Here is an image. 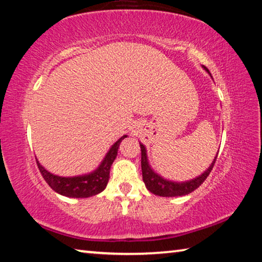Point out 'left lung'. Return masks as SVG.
I'll list each match as a JSON object with an SVG mask.
<instances>
[{
  "instance_id": "obj_1",
  "label": "left lung",
  "mask_w": 262,
  "mask_h": 262,
  "mask_svg": "<svg viewBox=\"0 0 262 262\" xmlns=\"http://www.w3.org/2000/svg\"><path fill=\"white\" fill-rule=\"evenodd\" d=\"M205 68L208 73V70L206 67ZM141 147V167H142V177H143V181L145 184V187H147L150 192L159 195V196H167V198H172V196H181V195H186L192 193L193 190L196 189L198 187H200L201 184H203V181L207 179V177L209 176V173L212 170V167L215 165V162L217 159V155L214 161H212L211 165L207 168V170L203 172L201 176L196 177L192 180L188 181H184V183H174V181L171 180H166L162 178L161 176L155 173L152 171V168L149 166L148 163V158H147V151H145L144 145L140 143Z\"/></svg>"
}]
</instances>
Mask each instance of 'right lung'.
<instances>
[{
    "label": "right lung",
    "instance_id": "add662e5",
    "mask_svg": "<svg viewBox=\"0 0 262 262\" xmlns=\"http://www.w3.org/2000/svg\"><path fill=\"white\" fill-rule=\"evenodd\" d=\"M127 137L123 135L121 139H119L112 145V148L108 150L104 161L101 162L99 167L90 174L72 177V178H66V177H59L52 174L51 172L45 170L40 163L37 159V165L39 171L45 179L46 183L51 186L53 190L56 193L68 198H89L92 195H96L105 189L106 185L110 179V168L112 166L115 157L118 155V149L121 141Z\"/></svg>",
    "mask_w": 262,
    "mask_h": 262
}]
</instances>
